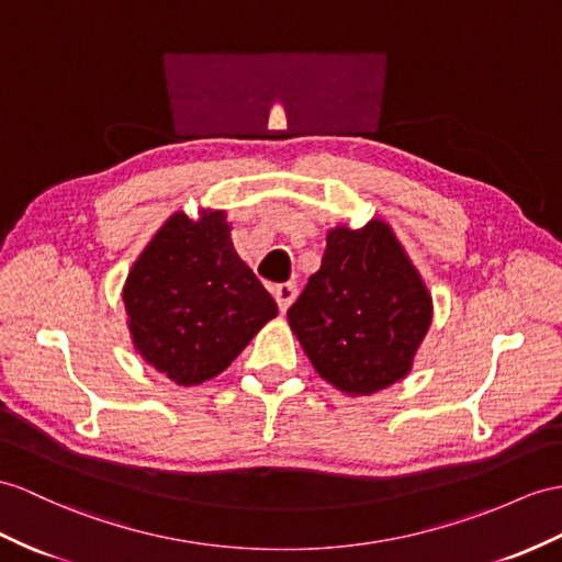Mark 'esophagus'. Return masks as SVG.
<instances>
[{
	"instance_id": "esophagus-1",
	"label": "esophagus",
	"mask_w": 562,
	"mask_h": 562,
	"mask_svg": "<svg viewBox=\"0 0 562 562\" xmlns=\"http://www.w3.org/2000/svg\"><path fill=\"white\" fill-rule=\"evenodd\" d=\"M295 295H297V289H295L293 283H279L277 289H273V297H277V305H279L281 312H285V310L291 307Z\"/></svg>"
}]
</instances>
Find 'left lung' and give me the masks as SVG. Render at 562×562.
Masks as SVG:
<instances>
[{
	"label": "left lung",
	"instance_id": "8db88e82",
	"mask_svg": "<svg viewBox=\"0 0 562 562\" xmlns=\"http://www.w3.org/2000/svg\"><path fill=\"white\" fill-rule=\"evenodd\" d=\"M434 317L422 273L384 218L336 224L322 267L289 310L291 331L326 384L374 395L413 372Z\"/></svg>",
	"mask_w": 562,
	"mask_h": 562
}]
</instances>
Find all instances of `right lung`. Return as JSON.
<instances>
[{
    "label": "right lung",
    "instance_id": "right-lung-1",
    "mask_svg": "<svg viewBox=\"0 0 562 562\" xmlns=\"http://www.w3.org/2000/svg\"><path fill=\"white\" fill-rule=\"evenodd\" d=\"M131 344L178 386L222 374L259 328L273 297L243 262L224 210L173 212L135 259L121 291Z\"/></svg>",
    "mask_w": 562,
    "mask_h": 562
}]
</instances>
